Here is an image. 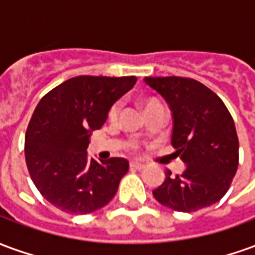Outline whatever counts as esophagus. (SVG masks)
I'll use <instances>...</instances> for the list:
<instances>
[{"mask_svg": "<svg viewBox=\"0 0 255 255\" xmlns=\"http://www.w3.org/2000/svg\"><path fill=\"white\" fill-rule=\"evenodd\" d=\"M129 166H131V168H133V169H143L144 164H142V162H138V161H131V162H129Z\"/></svg>", "mask_w": 255, "mask_h": 255, "instance_id": "esophagus-1", "label": "esophagus"}]
</instances>
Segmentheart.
I'll return each instance as SVG.
<instances>
[{"label":"heart","instance_id":"heart-1","mask_svg":"<svg viewBox=\"0 0 255 255\" xmlns=\"http://www.w3.org/2000/svg\"><path fill=\"white\" fill-rule=\"evenodd\" d=\"M157 104H160V102H158V101H155V100L146 101V102L143 104L144 109L147 111V109H150L151 106L157 105ZM119 112H120V106H119V104H115V105L111 108L109 113H108V117H109V120H112V122H113V120H116L117 116H119ZM133 147H135V146H133Z\"/></svg>","mask_w":255,"mask_h":255}]
</instances>
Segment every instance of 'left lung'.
Segmentation results:
<instances>
[{
  "label": "left lung",
  "instance_id": "obj_1",
  "mask_svg": "<svg viewBox=\"0 0 255 255\" xmlns=\"http://www.w3.org/2000/svg\"><path fill=\"white\" fill-rule=\"evenodd\" d=\"M165 98L173 117L172 146L186 169L153 190L154 198L177 212H197L219 202L239 164L235 123L220 97L198 80L180 76L144 78Z\"/></svg>",
  "mask_w": 255,
  "mask_h": 255
}]
</instances>
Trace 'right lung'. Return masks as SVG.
Wrapping results in <instances>:
<instances>
[{
  "label": "right lung",
  "mask_w": 255,
  "mask_h": 255,
  "mask_svg": "<svg viewBox=\"0 0 255 255\" xmlns=\"http://www.w3.org/2000/svg\"><path fill=\"white\" fill-rule=\"evenodd\" d=\"M135 83V76L84 75L68 79L39 101L25 132V162L35 187L53 206L87 214L116 195L128 161H95L87 147L112 105Z\"/></svg>",
  "instance_id": "1"
}]
</instances>
